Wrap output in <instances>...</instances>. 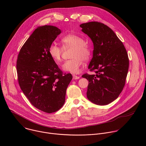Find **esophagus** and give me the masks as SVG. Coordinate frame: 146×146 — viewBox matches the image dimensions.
Returning a JSON list of instances; mask_svg holds the SVG:
<instances>
[{
    "mask_svg": "<svg viewBox=\"0 0 146 146\" xmlns=\"http://www.w3.org/2000/svg\"><path fill=\"white\" fill-rule=\"evenodd\" d=\"M73 78L74 80H77V79H79L80 78V77L78 76H76L75 74H73Z\"/></svg>",
    "mask_w": 146,
    "mask_h": 146,
    "instance_id": "1",
    "label": "esophagus"
}]
</instances>
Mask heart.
<instances>
[{
    "instance_id": "obj_1",
    "label": "heart",
    "mask_w": 146,
    "mask_h": 146,
    "mask_svg": "<svg viewBox=\"0 0 146 146\" xmlns=\"http://www.w3.org/2000/svg\"><path fill=\"white\" fill-rule=\"evenodd\" d=\"M62 47L64 48H73L71 53V59L65 61L62 65L65 72L73 74L78 73L83 64V60L87 61L91 55V49L84 40L80 36L70 33L61 38ZM48 53L51 58L56 64L62 60L63 48L56 43H52L48 48Z\"/></svg>"
}]
</instances>
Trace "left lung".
<instances>
[{
	"label": "left lung",
	"instance_id": "left-lung-1",
	"mask_svg": "<svg viewBox=\"0 0 146 146\" xmlns=\"http://www.w3.org/2000/svg\"><path fill=\"white\" fill-rule=\"evenodd\" d=\"M94 43L93 57L88 66L94 74L82 76L88 80L87 98L98 105H106L122 92L129 69L127 51L122 41L109 27L98 22L80 25Z\"/></svg>",
	"mask_w": 146,
	"mask_h": 146
}]
</instances>
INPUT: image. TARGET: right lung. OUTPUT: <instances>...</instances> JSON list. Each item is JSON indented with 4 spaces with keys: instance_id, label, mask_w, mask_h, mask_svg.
<instances>
[{
    "instance_id": "right-lung-1",
    "label": "right lung",
    "mask_w": 146,
    "mask_h": 146,
    "mask_svg": "<svg viewBox=\"0 0 146 146\" xmlns=\"http://www.w3.org/2000/svg\"><path fill=\"white\" fill-rule=\"evenodd\" d=\"M60 33L54 26L37 28L21 48L17 60L21 89L33 106L47 113L63 106L73 78L70 73L62 72L48 53L50 46Z\"/></svg>"
}]
</instances>
